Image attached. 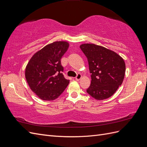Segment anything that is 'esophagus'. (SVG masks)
Returning <instances> with one entry per match:
<instances>
[{"mask_svg": "<svg viewBox=\"0 0 147 147\" xmlns=\"http://www.w3.org/2000/svg\"><path fill=\"white\" fill-rule=\"evenodd\" d=\"M81 78H82V75L80 74H78L77 75L76 77H75V80H76L77 81H78V80H80L81 79Z\"/></svg>", "mask_w": 147, "mask_h": 147, "instance_id": "esophagus-1", "label": "esophagus"}]
</instances>
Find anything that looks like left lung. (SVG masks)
<instances>
[{
  "mask_svg": "<svg viewBox=\"0 0 147 147\" xmlns=\"http://www.w3.org/2000/svg\"><path fill=\"white\" fill-rule=\"evenodd\" d=\"M87 57L91 82L86 92L96 100L112 96L121 85L126 70L125 63L115 52L95 44L80 45Z\"/></svg>",
  "mask_w": 147,
  "mask_h": 147,
  "instance_id": "8db88e82",
  "label": "left lung"
}]
</instances>
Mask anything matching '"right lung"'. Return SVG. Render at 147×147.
<instances>
[{
    "mask_svg": "<svg viewBox=\"0 0 147 147\" xmlns=\"http://www.w3.org/2000/svg\"><path fill=\"white\" fill-rule=\"evenodd\" d=\"M69 47L68 42H55L35 53L26 66L25 77L29 86L40 99L53 100L68 86L62 73L61 59Z\"/></svg>",
    "mask_w": 147,
    "mask_h": 147,
    "instance_id": "right-lung-1",
    "label": "right lung"
}]
</instances>
